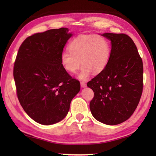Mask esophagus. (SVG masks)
<instances>
[{
    "label": "esophagus",
    "mask_w": 156,
    "mask_h": 156,
    "mask_svg": "<svg viewBox=\"0 0 156 156\" xmlns=\"http://www.w3.org/2000/svg\"><path fill=\"white\" fill-rule=\"evenodd\" d=\"M80 85L82 87H86L87 84L84 83V82H80Z\"/></svg>",
    "instance_id": "34e87169"
}]
</instances>
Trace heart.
I'll list each match as a JSON object with an SVG mask.
<instances>
[{
	"mask_svg": "<svg viewBox=\"0 0 156 156\" xmlns=\"http://www.w3.org/2000/svg\"><path fill=\"white\" fill-rule=\"evenodd\" d=\"M69 51L60 55L63 68L71 73H75L83 65L79 78L86 80L92 72L98 74L106 69L111 58V45L103 36L80 35L70 42ZM82 62H81V60Z\"/></svg>",
	"mask_w": 156,
	"mask_h": 156,
	"instance_id": "b5f03b06",
	"label": "heart"
}]
</instances>
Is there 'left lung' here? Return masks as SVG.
I'll return each instance as SVG.
<instances>
[{
	"label": "left lung",
	"instance_id": "8db88e82",
	"mask_svg": "<svg viewBox=\"0 0 156 156\" xmlns=\"http://www.w3.org/2000/svg\"><path fill=\"white\" fill-rule=\"evenodd\" d=\"M102 36L112 43L111 58L103 72L87 83L94 93L89 107L99 122L115 125L129 119L138 106L143 90V64L128 35Z\"/></svg>",
	"mask_w": 156,
	"mask_h": 156
}]
</instances>
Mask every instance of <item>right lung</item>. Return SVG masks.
I'll list each match as a JSON object with an SVG mask.
<instances>
[{"label":"right lung","mask_w":156,"mask_h":156,"mask_svg":"<svg viewBox=\"0 0 156 156\" xmlns=\"http://www.w3.org/2000/svg\"><path fill=\"white\" fill-rule=\"evenodd\" d=\"M67 28L53 29L28 36L18 49L14 78L20 104L36 122L49 125L62 120L80 89L60 62L72 36Z\"/></svg>","instance_id":"1"}]
</instances>
